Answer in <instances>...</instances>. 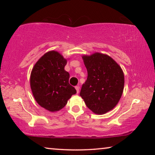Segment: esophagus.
<instances>
[{
	"label": "esophagus",
	"mask_w": 155,
	"mask_h": 155,
	"mask_svg": "<svg viewBox=\"0 0 155 155\" xmlns=\"http://www.w3.org/2000/svg\"><path fill=\"white\" fill-rule=\"evenodd\" d=\"M75 89L76 90H77V93L78 94V92H79V86H76Z\"/></svg>",
	"instance_id": "34e87169"
}]
</instances>
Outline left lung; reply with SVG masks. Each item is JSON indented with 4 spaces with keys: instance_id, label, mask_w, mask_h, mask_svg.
<instances>
[{
    "instance_id": "left-lung-1",
    "label": "left lung",
    "mask_w": 155,
    "mask_h": 155,
    "mask_svg": "<svg viewBox=\"0 0 155 155\" xmlns=\"http://www.w3.org/2000/svg\"><path fill=\"white\" fill-rule=\"evenodd\" d=\"M87 70L80 96L94 114H106L118 103L124 90V76L111 57L99 52L82 57Z\"/></svg>"
}]
</instances>
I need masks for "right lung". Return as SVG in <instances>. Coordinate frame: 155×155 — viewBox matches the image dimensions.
<instances>
[{
    "mask_svg": "<svg viewBox=\"0 0 155 155\" xmlns=\"http://www.w3.org/2000/svg\"><path fill=\"white\" fill-rule=\"evenodd\" d=\"M67 60L58 52H46L37 61L31 71L30 85L40 105L49 111H59L77 93L69 84L70 74L64 70Z\"/></svg>",
    "mask_w": 155,
    "mask_h": 155,
    "instance_id": "add662e5",
    "label": "right lung"
}]
</instances>
